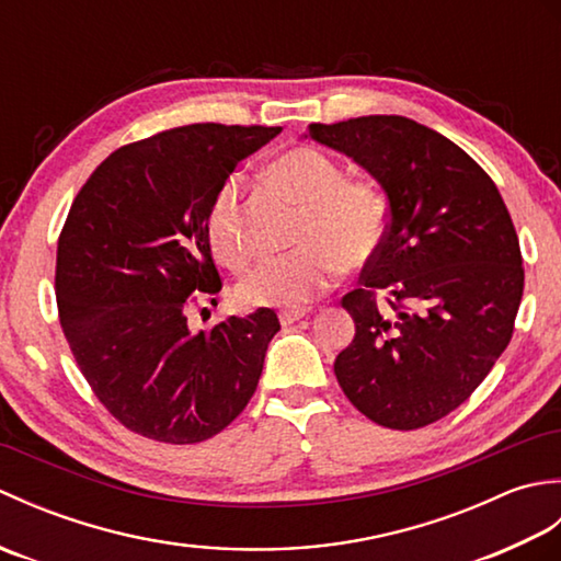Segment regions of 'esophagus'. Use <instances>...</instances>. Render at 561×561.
I'll return each mask as SVG.
<instances>
[{
	"instance_id": "obj_1",
	"label": "esophagus",
	"mask_w": 561,
	"mask_h": 561,
	"mask_svg": "<svg viewBox=\"0 0 561 561\" xmlns=\"http://www.w3.org/2000/svg\"><path fill=\"white\" fill-rule=\"evenodd\" d=\"M306 316H308L306 308H291V311H282V313H279V323H282V325H294L296 320H301V318H306Z\"/></svg>"
}]
</instances>
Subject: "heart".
Wrapping results in <instances>:
<instances>
[{
	"label": "heart",
	"mask_w": 561,
	"mask_h": 561,
	"mask_svg": "<svg viewBox=\"0 0 561 561\" xmlns=\"http://www.w3.org/2000/svg\"><path fill=\"white\" fill-rule=\"evenodd\" d=\"M272 183L304 207L294 241L299 248L260 260L238 284L248 306L296 308L330 287L337 267H362L383 238L386 207L368 183L344 181V171L313 147L282 151L267 169ZM241 178L231 175L211 202L207 236L226 267L241 270L248 245L241 226Z\"/></svg>",
	"instance_id": "heart-1"
}]
</instances>
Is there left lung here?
<instances>
[{
	"label": "left lung",
	"mask_w": 561,
	"mask_h": 561,
	"mask_svg": "<svg viewBox=\"0 0 561 561\" xmlns=\"http://www.w3.org/2000/svg\"><path fill=\"white\" fill-rule=\"evenodd\" d=\"M306 137L362 165L388 199L364 287L342 299L356 325L335 359L344 396L388 428L438 422L472 396L514 332L523 260L504 199L458 145L410 117L313 123Z\"/></svg>",
	"instance_id": "obj_1"
}]
</instances>
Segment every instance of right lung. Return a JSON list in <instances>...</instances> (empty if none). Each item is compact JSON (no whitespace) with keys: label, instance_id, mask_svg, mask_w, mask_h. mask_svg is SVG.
Returning a JSON list of instances; mask_svg holds the SVG:
<instances>
[{"label":"right lung","instance_id":"right-lung-1","mask_svg":"<svg viewBox=\"0 0 561 561\" xmlns=\"http://www.w3.org/2000/svg\"><path fill=\"white\" fill-rule=\"evenodd\" d=\"M279 127L199 123L113 151L81 187L57 243L59 323L83 378L117 422L163 444H199L253 398L279 318L257 308L209 330L207 217L226 178ZM217 301V299H211Z\"/></svg>","mask_w":561,"mask_h":561}]
</instances>
